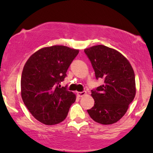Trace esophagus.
Masks as SVG:
<instances>
[{"mask_svg":"<svg viewBox=\"0 0 153 153\" xmlns=\"http://www.w3.org/2000/svg\"><path fill=\"white\" fill-rule=\"evenodd\" d=\"M86 94V92L85 91H82V92H77V95L79 96V97H82V96H85Z\"/></svg>","mask_w":153,"mask_h":153,"instance_id":"34e87169","label":"esophagus"}]
</instances>
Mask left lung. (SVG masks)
Here are the masks:
<instances>
[{
  "label": "left lung",
  "instance_id": "1",
  "mask_svg": "<svg viewBox=\"0 0 153 153\" xmlns=\"http://www.w3.org/2000/svg\"><path fill=\"white\" fill-rule=\"evenodd\" d=\"M96 78L103 85L91 90L94 106L87 111L95 122L111 124L125 114L136 94L134 73L130 63L118 51L96 45L84 50Z\"/></svg>",
  "mask_w": 153,
  "mask_h": 153
}]
</instances>
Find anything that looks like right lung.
<instances>
[{
    "instance_id": "add662e5",
    "label": "right lung",
    "mask_w": 153,
    "mask_h": 153,
    "mask_svg": "<svg viewBox=\"0 0 153 153\" xmlns=\"http://www.w3.org/2000/svg\"><path fill=\"white\" fill-rule=\"evenodd\" d=\"M78 52L65 46L45 47L26 62L21 79L22 97L26 108L40 122L53 125L62 122L75 101V95L60 83Z\"/></svg>"
}]
</instances>
